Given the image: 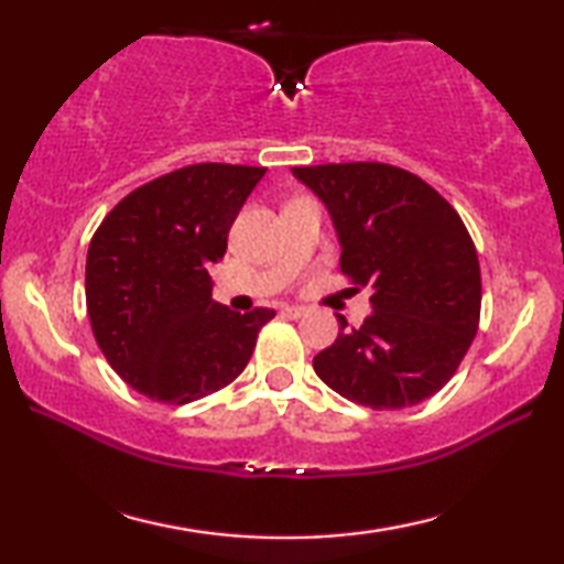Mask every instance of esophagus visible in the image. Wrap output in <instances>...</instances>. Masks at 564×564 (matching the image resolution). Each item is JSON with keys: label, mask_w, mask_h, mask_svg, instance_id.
I'll return each mask as SVG.
<instances>
[{"label": "esophagus", "mask_w": 564, "mask_h": 564, "mask_svg": "<svg viewBox=\"0 0 564 564\" xmlns=\"http://www.w3.org/2000/svg\"><path fill=\"white\" fill-rule=\"evenodd\" d=\"M281 313H283L285 318H301L303 313H305V308H301V305H285Z\"/></svg>", "instance_id": "34e87169"}]
</instances>
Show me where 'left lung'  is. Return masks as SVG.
Listing matches in <instances>:
<instances>
[{
    "instance_id": "obj_1",
    "label": "left lung",
    "mask_w": 564,
    "mask_h": 564,
    "mask_svg": "<svg viewBox=\"0 0 564 564\" xmlns=\"http://www.w3.org/2000/svg\"><path fill=\"white\" fill-rule=\"evenodd\" d=\"M323 204L340 241V273L370 285V316L313 358L338 395L398 410L435 395L455 376L480 323V263L455 208L405 169L295 166Z\"/></svg>"
}]
</instances>
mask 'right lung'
<instances>
[{"label": "right lung", "mask_w": 564, "mask_h": 564, "mask_svg": "<svg viewBox=\"0 0 564 564\" xmlns=\"http://www.w3.org/2000/svg\"><path fill=\"white\" fill-rule=\"evenodd\" d=\"M263 166L194 164L133 188L87 253L94 338L141 395L184 405L241 376L275 311L236 313L212 299L208 263L263 178Z\"/></svg>", "instance_id": "add662e5"}]
</instances>
